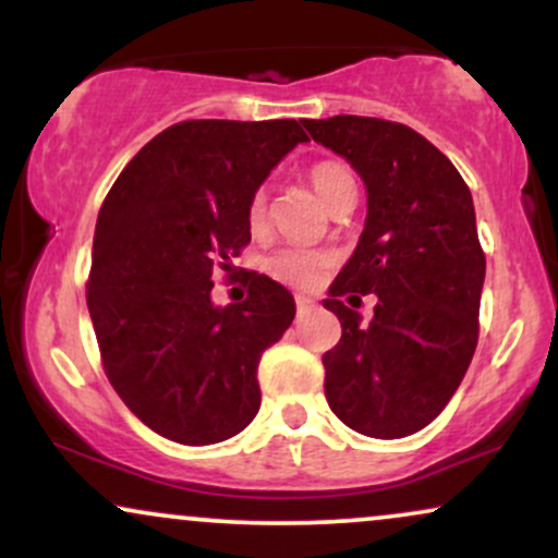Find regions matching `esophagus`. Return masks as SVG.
I'll return each instance as SVG.
<instances>
[{
  "mask_svg": "<svg viewBox=\"0 0 558 558\" xmlns=\"http://www.w3.org/2000/svg\"><path fill=\"white\" fill-rule=\"evenodd\" d=\"M312 310H315V301H312L310 296H296V312H299V317H306Z\"/></svg>",
  "mask_w": 558,
  "mask_h": 558,
  "instance_id": "obj_1",
  "label": "esophagus"
}]
</instances>
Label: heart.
<instances>
[{"label":"heart","mask_w":558,"mask_h":558,"mask_svg":"<svg viewBox=\"0 0 558 558\" xmlns=\"http://www.w3.org/2000/svg\"><path fill=\"white\" fill-rule=\"evenodd\" d=\"M310 181H312V189L317 191V196L323 198L325 207H330L332 198L341 194L345 185H354L351 172L345 170L343 165H336V162L315 165L310 172ZM246 220L252 230H259L265 226L267 220L265 194H257L252 198ZM328 270H330V259L325 257V254L315 252V248H304V246H283L267 259V272H270L275 280H280V283L291 288L317 286Z\"/></svg>","instance_id":"heart-1"}]
</instances>
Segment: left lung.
<instances>
[{
	"mask_svg": "<svg viewBox=\"0 0 558 558\" xmlns=\"http://www.w3.org/2000/svg\"><path fill=\"white\" fill-rule=\"evenodd\" d=\"M304 128L367 189L360 243L323 301L343 328L323 356L325 399L351 430L403 438L444 412L475 354L485 283L475 204L451 159L412 128L360 114ZM354 292L378 296L369 324L340 301Z\"/></svg>",
	"mask_w": 558,
	"mask_h": 558,
	"instance_id": "8db88e82",
	"label": "left lung"
}]
</instances>
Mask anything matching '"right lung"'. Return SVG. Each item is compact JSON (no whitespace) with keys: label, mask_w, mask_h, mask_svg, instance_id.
<instances>
[{"label":"right lung","mask_w":558,"mask_h":558,"mask_svg":"<svg viewBox=\"0 0 558 558\" xmlns=\"http://www.w3.org/2000/svg\"><path fill=\"white\" fill-rule=\"evenodd\" d=\"M306 141L296 120H185L151 138L101 204L88 315L112 388L162 438L220 444L257 417L262 351L296 304L254 272L248 296L220 306L213 272L252 241L248 204Z\"/></svg>","instance_id":"1"}]
</instances>
